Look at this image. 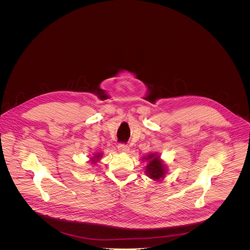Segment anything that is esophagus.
Here are the masks:
<instances>
[{
    "label": "esophagus",
    "instance_id": "34e87169",
    "mask_svg": "<svg viewBox=\"0 0 250 250\" xmlns=\"http://www.w3.org/2000/svg\"><path fill=\"white\" fill-rule=\"evenodd\" d=\"M117 148H118V151L121 153H127L129 151V146L127 144L120 143V144H118Z\"/></svg>",
    "mask_w": 250,
    "mask_h": 250
}]
</instances>
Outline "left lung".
I'll return each instance as SVG.
<instances>
[{
    "label": "left lung",
    "mask_w": 250,
    "mask_h": 250,
    "mask_svg": "<svg viewBox=\"0 0 250 250\" xmlns=\"http://www.w3.org/2000/svg\"><path fill=\"white\" fill-rule=\"evenodd\" d=\"M148 161V165L146 166V174L153 180L159 181L164 178L166 175V166L160 160V156L156 154H150L147 157L143 158Z\"/></svg>",
    "instance_id": "8db88e82"
}]
</instances>
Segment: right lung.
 I'll return each mask as SVG.
<instances>
[{
  "label": "right lung",
  "mask_w": 250,
  "mask_h": 250,
  "mask_svg": "<svg viewBox=\"0 0 250 250\" xmlns=\"http://www.w3.org/2000/svg\"><path fill=\"white\" fill-rule=\"evenodd\" d=\"M101 155H102L101 153H98V154H97V155H95L93 158H91L92 163H93V164H94V163H96V161H98V160H99V158L101 157Z\"/></svg>",
  "instance_id": "add662e5"
}]
</instances>
